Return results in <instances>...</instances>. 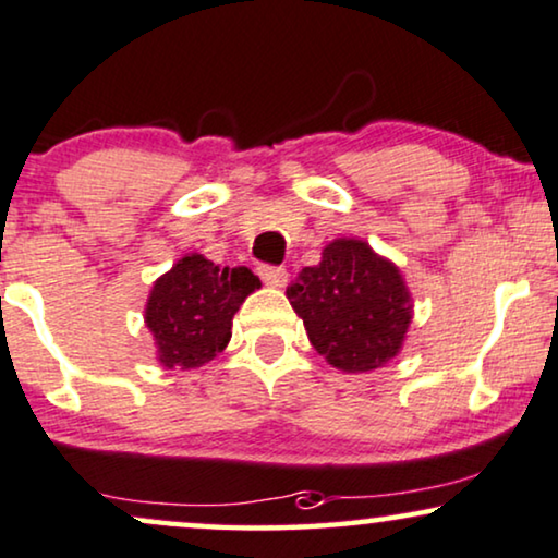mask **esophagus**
I'll use <instances>...</instances> for the list:
<instances>
[{
  "mask_svg": "<svg viewBox=\"0 0 558 558\" xmlns=\"http://www.w3.org/2000/svg\"><path fill=\"white\" fill-rule=\"evenodd\" d=\"M257 272H259V278H263V283L270 286V288H283L288 283L286 267L263 265V267H257Z\"/></svg>",
  "mask_w": 558,
  "mask_h": 558,
  "instance_id": "1",
  "label": "esophagus"
}]
</instances>
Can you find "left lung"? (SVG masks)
<instances>
[{
    "mask_svg": "<svg viewBox=\"0 0 558 558\" xmlns=\"http://www.w3.org/2000/svg\"><path fill=\"white\" fill-rule=\"evenodd\" d=\"M311 344L344 373L383 367L403 347L413 301L403 275L362 240H333L322 263L303 267L288 286Z\"/></svg>",
    "mask_w": 558,
    "mask_h": 558,
    "instance_id": "8db88e82",
    "label": "left lung"
}]
</instances>
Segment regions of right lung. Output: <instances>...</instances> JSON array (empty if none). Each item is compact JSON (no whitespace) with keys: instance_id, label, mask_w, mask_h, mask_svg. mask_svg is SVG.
Masks as SVG:
<instances>
[{"instance_id":"right-lung-1","label":"right lung","mask_w":558,"mask_h":558,"mask_svg":"<svg viewBox=\"0 0 558 558\" xmlns=\"http://www.w3.org/2000/svg\"><path fill=\"white\" fill-rule=\"evenodd\" d=\"M263 286L250 267L214 265L198 252L185 255L155 280L145 324L168 369H196L232 339V318L244 299Z\"/></svg>"}]
</instances>
